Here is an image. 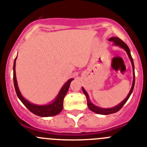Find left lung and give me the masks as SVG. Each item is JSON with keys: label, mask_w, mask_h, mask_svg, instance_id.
<instances>
[{"label": "left lung", "mask_w": 147, "mask_h": 147, "mask_svg": "<svg viewBox=\"0 0 147 147\" xmlns=\"http://www.w3.org/2000/svg\"><path fill=\"white\" fill-rule=\"evenodd\" d=\"M109 41H112V42H113L114 45H119V46H120L121 48H122L124 50H125V51L127 52V55H128V57H129V59H130L131 61V63H132V71H133V81H132V87H131L130 90H129V93H128V95H127V96L126 97V98H124V100H123L120 104H119V105L115 106V107H111V108H102V107H97V106L93 105V104L90 102L89 96H88L86 90L84 89V88H82L83 93H84V94L86 96L88 108H89L90 110H92L93 112L96 113L97 114H101V115H109V114L115 113L118 112L119 110H120L121 109V107L124 106V104L127 102L128 98H129L131 93H132V91H133V89H134V86H135V66H134V63H133V59H132V56H131L130 51H129V47L127 46V44H126L125 42H123V41H122L121 39H119V37H110V38L109 39Z\"/></svg>", "instance_id": "obj_1"}]
</instances>
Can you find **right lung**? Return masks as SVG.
<instances>
[{
	"instance_id": "obj_1",
	"label": "right lung",
	"mask_w": 147,
	"mask_h": 147,
	"mask_svg": "<svg viewBox=\"0 0 147 147\" xmlns=\"http://www.w3.org/2000/svg\"><path fill=\"white\" fill-rule=\"evenodd\" d=\"M16 59L17 57L15 58L14 65H13V80H14V85H15L17 96L19 98V99L21 101L22 103L25 105L32 113L38 115V116H41V117H49V116H54V115L59 114L63 108V100H64L67 90L69 89L70 84L74 79H70L65 83L64 85L62 87L61 90H59V93L55 98V99L52 102L44 105H34V104H32L28 102V100L26 99L20 93V90L18 88V82H17L16 79V73H15V64H16L15 61H16Z\"/></svg>"
}]
</instances>
